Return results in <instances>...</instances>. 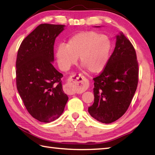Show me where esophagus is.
<instances>
[{
	"label": "esophagus",
	"instance_id": "obj_1",
	"mask_svg": "<svg viewBox=\"0 0 155 155\" xmlns=\"http://www.w3.org/2000/svg\"><path fill=\"white\" fill-rule=\"evenodd\" d=\"M87 87V83L83 76L74 74L68 78L64 86V90L65 93L68 95H72L76 93L83 92Z\"/></svg>",
	"mask_w": 155,
	"mask_h": 155
}]
</instances>
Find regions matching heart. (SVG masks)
Listing matches in <instances>:
<instances>
[{
	"label": "heart",
	"mask_w": 155,
	"mask_h": 155,
	"mask_svg": "<svg viewBox=\"0 0 155 155\" xmlns=\"http://www.w3.org/2000/svg\"><path fill=\"white\" fill-rule=\"evenodd\" d=\"M112 43L108 36L96 31H83L72 35L67 45L59 44L56 57L62 70H67L79 57L81 66L91 74L103 71L109 61Z\"/></svg>",
	"instance_id": "b5f03b06"
}]
</instances>
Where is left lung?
<instances>
[{"label":"left lung","instance_id":"obj_1","mask_svg":"<svg viewBox=\"0 0 155 155\" xmlns=\"http://www.w3.org/2000/svg\"><path fill=\"white\" fill-rule=\"evenodd\" d=\"M138 74L135 50L120 32L116 35L114 51L103 72L93 78L94 102L88 108L91 116L104 124L121 117L137 90Z\"/></svg>","mask_w":155,"mask_h":155}]
</instances>
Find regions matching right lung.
I'll return each instance as SVG.
<instances>
[{
    "label": "right lung",
    "instance_id": "obj_1",
    "mask_svg": "<svg viewBox=\"0 0 155 155\" xmlns=\"http://www.w3.org/2000/svg\"><path fill=\"white\" fill-rule=\"evenodd\" d=\"M65 26L41 24L22 41L16 59L17 90L28 112L41 122L59 118L68 97L54 68V44Z\"/></svg>",
    "mask_w": 155,
    "mask_h": 155
}]
</instances>
